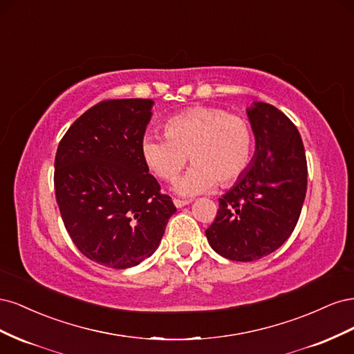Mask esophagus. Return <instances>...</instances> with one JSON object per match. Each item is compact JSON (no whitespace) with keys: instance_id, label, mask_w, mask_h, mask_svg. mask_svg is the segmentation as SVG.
Masks as SVG:
<instances>
[{"instance_id":"34e87169","label":"esophagus","mask_w":354,"mask_h":354,"mask_svg":"<svg viewBox=\"0 0 354 354\" xmlns=\"http://www.w3.org/2000/svg\"><path fill=\"white\" fill-rule=\"evenodd\" d=\"M192 201L190 199H178V198H176L174 199V205L177 207V208H181V207H185V205H189Z\"/></svg>"}]
</instances>
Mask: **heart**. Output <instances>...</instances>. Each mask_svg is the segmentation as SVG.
<instances>
[{"label":"heart","instance_id":"heart-1","mask_svg":"<svg viewBox=\"0 0 354 354\" xmlns=\"http://www.w3.org/2000/svg\"><path fill=\"white\" fill-rule=\"evenodd\" d=\"M164 136H145L140 151L160 180L174 183L190 156L194 164L176 190L194 196L234 183L254 155V130L246 118L220 108H194L165 122Z\"/></svg>","mask_w":354,"mask_h":354}]
</instances>
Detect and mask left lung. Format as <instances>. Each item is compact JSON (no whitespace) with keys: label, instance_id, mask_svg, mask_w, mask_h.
<instances>
[{"label":"left lung","instance_id":"1","mask_svg":"<svg viewBox=\"0 0 354 354\" xmlns=\"http://www.w3.org/2000/svg\"><path fill=\"white\" fill-rule=\"evenodd\" d=\"M246 113L254 158L218 199L216 220L205 230L211 248L232 261H255L279 248L297 226L307 190L304 146L294 122L263 102Z\"/></svg>","mask_w":354,"mask_h":354}]
</instances>
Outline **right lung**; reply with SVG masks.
I'll return each instance as SVG.
<instances>
[{
	"mask_svg": "<svg viewBox=\"0 0 354 354\" xmlns=\"http://www.w3.org/2000/svg\"><path fill=\"white\" fill-rule=\"evenodd\" d=\"M152 106L151 99L94 104L56 152V201L69 236L87 259L112 269L151 257L177 211L140 151Z\"/></svg>",
	"mask_w": 354,
	"mask_h": 354,
	"instance_id": "right-lung-1",
	"label": "right lung"
}]
</instances>
